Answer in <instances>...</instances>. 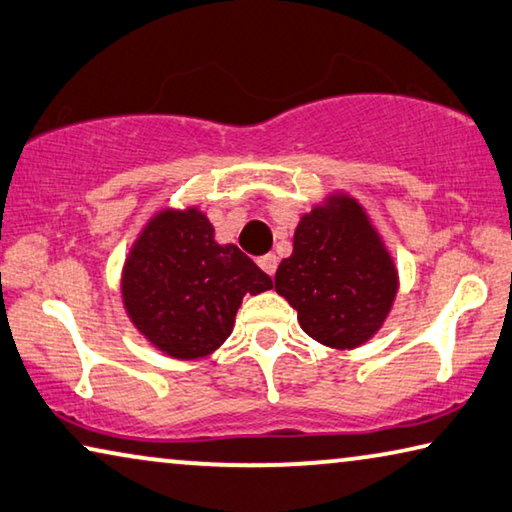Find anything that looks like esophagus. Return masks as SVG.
<instances>
[{
    "label": "esophagus",
    "mask_w": 512,
    "mask_h": 512,
    "mask_svg": "<svg viewBox=\"0 0 512 512\" xmlns=\"http://www.w3.org/2000/svg\"><path fill=\"white\" fill-rule=\"evenodd\" d=\"M257 264H259V269H262L264 273L273 275V273H275V269H278V257H275L273 253H269V255L259 257V259H257Z\"/></svg>",
    "instance_id": "34e87169"
}]
</instances>
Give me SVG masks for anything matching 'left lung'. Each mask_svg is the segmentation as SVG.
Instances as JSON below:
<instances>
[{"label":"left lung","instance_id":"8db88e82","mask_svg":"<svg viewBox=\"0 0 512 512\" xmlns=\"http://www.w3.org/2000/svg\"><path fill=\"white\" fill-rule=\"evenodd\" d=\"M275 291L312 339L351 351L385 323L399 273L360 202L337 193L300 216L294 253L280 262Z\"/></svg>","mask_w":512,"mask_h":512}]
</instances>
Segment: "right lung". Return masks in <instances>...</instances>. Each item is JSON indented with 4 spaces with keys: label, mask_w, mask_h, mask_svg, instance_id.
<instances>
[{
    "label": "right lung",
    "mask_w": 512,
    "mask_h": 512,
    "mask_svg": "<svg viewBox=\"0 0 512 512\" xmlns=\"http://www.w3.org/2000/svg\"><path fill=\"white\" fill-rule=\"evenodd\" d=\"M273 282L234 243H216L198 207L161 209L125 259L123 305L136 330L175 360H200L230 337L246 294Z\"/></svg>",
    "instance_id": "obj_1"
}]
</instances>
